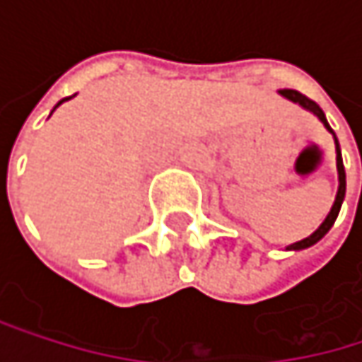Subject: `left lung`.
Segmentation results:
<instances>
[{"mask_svg":"<svg viewBox=\"0 0 362 362\" xmlns=\"http://www.w3.org/2000/svg\"><path fill=\"white\" fill-rule=\"evenodd\" d=\"M281 96H285V98H289L291 103H298L300 107H304V109L313 110L321 121H323V125H325L327 129L333 134V129L329 127V123H327L325 119V112L323 109L315 103V100H310L308 96H304V94H300L298 90H281L279 92ZM335 151H337V174H339V188H337V197H335V203H333V207H331V211H329V216L325 218V222L310 235V237H306V239H302V241H298V243H293V245H289V250H306V247H310V245H315L317 241H321L323 237H325L327 233H329V228L333 226V222H335V218H337V214H339V207H341V201H344V194H346V172H344V161H341V153H339V144H337V138H335Z\"/></svg>","mask_w":362,"mask_h":362,"instance_id":"obj_1","label":"left lung"}]
</instances>
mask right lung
Wrapping results in <instances>:
<instances>
[{"mask_svg":"<svg viewBox=\"0 0 362 362\" xmlns=\"http://www.w3.org/2000/svg\"><path fill=\"white\" fill-rule=\"evenodd\" d=\"M64 100H66V98H64ZM64 100H60V103H58V105H62V103H64ZM58 105H56V107H58Z\"/></svg>","mask_w":362,"mask_h":362,"instance_id":"right-lung-1","label":"right lung"}]
</instances>
